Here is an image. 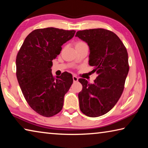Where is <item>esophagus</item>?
<instances>
[{"label":"esophagus","mask_w":148,"mask_h":148,"mask_svg":"<svg viewBox=\"0 0 148 148\" xmlns=\"http://www.w3.org/2000/svg\"><path fill=\"white\" fill-rule=\"evenodd\" d=\"M72 78H73L74 82H77V81H78V78H77V77L76 76H73V77H72Z\"/></svg>","instance_id":"obj_1"}]
</instances>
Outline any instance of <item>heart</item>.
<instances>
[{
  "label": "heart",
  "mask_w": 148,
  "mask_h": 148,
  "mask_svg": "<svg viewBox=\"0 0 148 148\" xmlns=\"http://www.w3.org/2000/svg\"><path fill=\"white\" fill-rule=\"evenodd\" d=\"M84 44H86L85 42H82V41H79V42H77L76 44H75V46L77 47V46H82V45H84Z\"/></svg>",
  "instance_id": "1"
}]
</instances>
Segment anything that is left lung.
<instances>
[{
    "mask_svg": "<svg viewBox=\"0 0 148 148\" xmlns=\"http://www.w3.org/2000/svg\"><path fill=\"white\" fill-rule=\"evenodd\" d=\"M76 36L88 44L89 64L98 74L93 84L79 79L83 86L78 94L79 108L87 116H101L108 112L121 96L129 71L128 53L119 37L108 30L79 31Z\"/></svg>",
    "mask_w": 148,
    "mask_h": 148,
    "instance_id": "1",
    "label": "left lung"
}]
</instances>
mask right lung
Listing matches in <instances>:
<instances>
[{"instance_id": "add662e5", "label": "right lung", "mask_w": 148, "mask_h": 148, "mask_svg": "<svg viewBox=\"0 0 148 148\" xmlns=\"http://www.w3.org/2000/svg\"><path fill=\"white\" fill-rule=\"evenodd\" d=\"M76 31L53 27L32 31L25 39L16 57V76L27 103L37 113L51 117L62 108L64 95L73 83L67 72L55 77L52 61L61 53V46Z\"/></svg>"}]
</instances>
